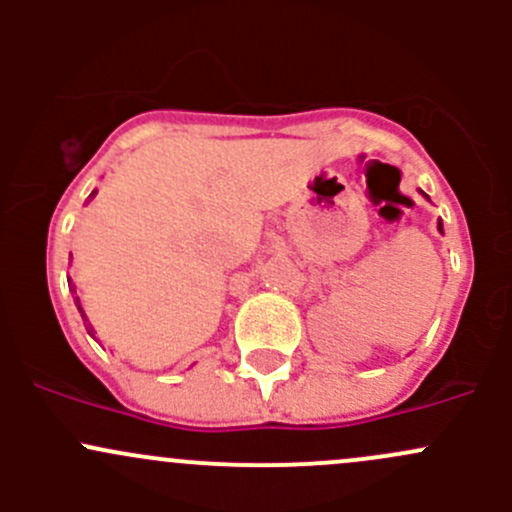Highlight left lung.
<instances>
[{"label":"left lung","instance_id":"obj_1","mask_svg":"<svg viewBox=\"0 0 512 512\" xmlns=\"http://www.w3.org/2000/svg\"><path fill=\"white\" fill-rule=\"evenodd\" d=\"M421 195H423V198H426V200H428V195H426V193H423V190H421ZM438 232H441V235H443V223H441V220H438Z\"/></svg>","mask_w":512,"mask_h":512}]
</instances>
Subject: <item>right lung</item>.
I'll return each mask as SVG.
<instances>
[{"instance_id":"1","label":"right lung","mask_w":512,"mask_h":512,"mask_svg":"<svg viewBox=\"0 0 512 512\" xmlns=\"http://www.w3.org/2000/svg\"><path fill=\"white\" fill-rule=\"evenodd\" d=\"M94 195H96V190H94V193H91V198H94ZM69 289H71V292H76V289H74V285H71V280H69ZM76 299V307H79V312H81V317H84V324H86V332H89L91 334V337H94V327H91V322H89V317H86V314H84V307H81V302H79V297H74Z\"/></svg>"}]
</instances>
